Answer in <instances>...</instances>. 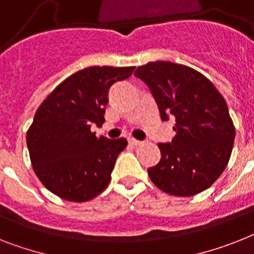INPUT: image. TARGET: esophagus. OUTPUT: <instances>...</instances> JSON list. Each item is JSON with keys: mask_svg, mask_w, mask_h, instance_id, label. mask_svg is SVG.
<instances>
[{"mask_svg": "<svg viewBox=\"0 0 254 254\" xmlns=\"http://www.w3.org/2000/svg\"><path fill=\"white\" fill-rule=\"evenodd\" d=\"M129 143L133 144V146H139V144H142L143 142H142V140L134 139V138H129Z\"/></svg>", "mask_w": 254, "mask_h": 254, "instance_id": "1", "label": "esophagus"}]
</instances>
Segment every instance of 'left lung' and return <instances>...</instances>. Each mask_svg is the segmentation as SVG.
Masks as SVG:
<instances>
[{"label":"left lung","mask_w":254,"mask_h":254,"mask_svg":"<svg viewBox=\"0 0 254 254\" xmlns=\"http://www.w3.org/2000/svg\"><path fill=\"white\" fill-rule=\"evenodd\" d=\"M134 76L146 82L161 120L176 117L172 143H159L161 159L148 176L174 196H192L216 182L231 156L235 127L225 99L205 76L172 62H150Z\"/></svg>","instance_id":"8db88e82"}]
</instances>
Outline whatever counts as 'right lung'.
Returning a JSON list of instances; mask_svg holds the SVG:
<instances>
[{
  "instance_id": "right-lung-1",
  "label": "right lung",
  "mask_w": 254,
  "mask_h": 254,
  "mask_svg": "<svg viewBox=\"0 0 254 254\" xmlns=\"http://www.w3.org/2000/svg\"><path fill=\"white\" fill-rule=\"evenodd\" d=\"M134 67H89L71 74L51 91L36 111L27 131L33 170L49 191L82 203L94 199L111 181L125 138L95 137L102 125L108 89L130 77Z\"/></svg>"
}]
</instances>
